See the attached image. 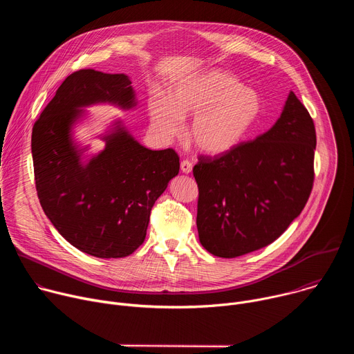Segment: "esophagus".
<instances>
[{
  "label": "esophagus",
  "instance_id": "34e87169",
  "mask_svg": "<svg viewBox=\"0 0 354 354\" xmlns=\"http://www.w3.org/2000/svg\"><path fill=\"white\" fill-rule=\"evenodd\" d=\"M180 169H182L183 174H190L192 169H193V164L190 161H187V160H183L180 162Z\"/></svg>",
  "mask_w": 354,
  "mask_h": 354
}]
</instances>
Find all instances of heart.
<instances>
[{"label": "heart", "instance_id": "1", "mask_svg": "<svg viewBox=\"0 0 354 354\" xmlns=\"http://www.w3.org/2000/svg\"><path fill=\"white\" fill-rule=\"evenodd\" d=\"M149 122L164 138L183 133V119L194 118L190 138L210 156L227 154L239 147L262 118L259 91L243 86L230 71L209 68L176 81L168 96L160 91L147 100Z\"/></svg>", "mask_w": 354, "mask_h": 354}]
</instances>
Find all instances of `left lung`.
I'll use <instances>...</instances> for the list:
<instances>
[{
	"label": "left lung",
	"mask_w": 354,
	"mask_h": 354,
	"mask_svg": "<svg viewBox=\"0 0 354 354\" xmlns=\"http://www.w3.org/2000/svg\"><path fill=\"white\" fill-rule=\"evenodd\" d=\"M314 122L294 92L266 133L220 157H200V243L218 258H236L276 241L306 207L314 183Z\"/></svg>",
	"instance_id": "left-lung-1"
}]
</instances>
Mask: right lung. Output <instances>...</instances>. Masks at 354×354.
Masks as SVG:
<instances>
[{"mask_svg": "<svg viewBox=\"0 0 354 354\" xmlns=\"http://www.w3.org/2000/svg\"><path fill=\"white\" fill-rule=\"evenodd\" d=\"M137 105L126 74L85 68L68 75L32 130L37 197L47 218L73 246L96 258H124L144 242L151 209L179 174L174 149L141 145L120 119L97 136L105 148L86 157L74 138L85 108Z\"/></svg>", "mask_w": 354, "mask_h": 354, "instance_id": "right-lung-1", "label": "right lung"}]
</instances>
